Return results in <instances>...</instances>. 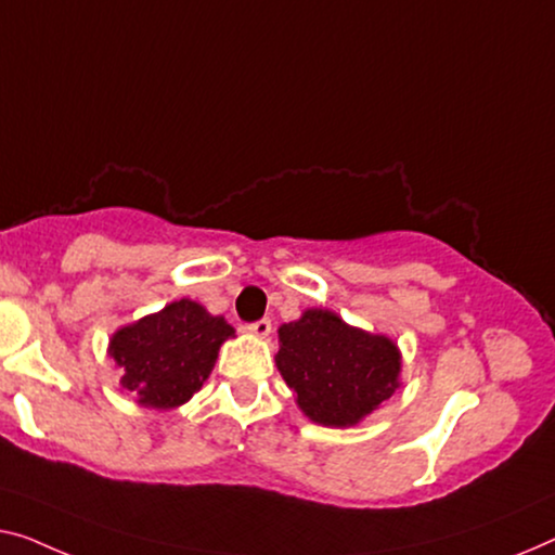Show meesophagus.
<instances>
[{
    "mask_svg": "<svg viewBox=\"0 0 555 555\" xmlns=\"http://www.w3.org/2000/svg\"><path fill=\"white\" fill-rule=\"evenodd\" d=\"M246 331H249V334H254V336H259V338H267L271 334V319L254 321V324L246 326Z\"/></svg>",
    "mask_w": 555,
    "mask_h": 555,
    "instance_id": "esophagus-1",
    "label": "esophagus"
}]
</instances>
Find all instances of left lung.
<instances>
[{"label":"left lung","mask_w":555,"mask_h":555,"mask_svg":"<svg viewBox=\"0 0 555 555\" xmlns=\"http://www.w3.org/2000/svg\"><path fill=\"white\" fill-rule=\"evenodd\" d=\"M279 344L281 376L317 424H359L399 386L401 357L391 338L344 324L334 311H304L279 328Z\"/></svg>","instance_id":"obj_1"}]
</instances>
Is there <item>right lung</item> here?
I'll return each instance as SVG.
<instances>
[{
    "instance_id": "1",
    "label": "right lung",
    "mask_w": 555,
    "mask_h": 555,
    "mask_svg": "<svg viewBox=\"0 0 555 555\" xmlns=\"http://www.w3.org/2000/svg\"><path fill=\"white\" fill-rule=\"evenodd\" d=\"M234 336L221 317L181 299L114 334L109 357L124 369L121 386L152 409H173L209 378L219 346Z\"/></svg>"
}]
</instances>
